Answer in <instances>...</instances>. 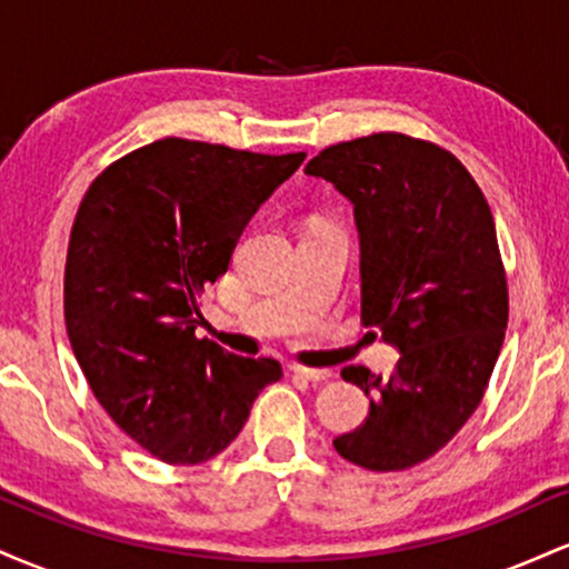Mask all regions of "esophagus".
Wrapping results in <instances>:
<instances>
[{"mask_svg":"<svg viewBox=\"0 0 569 569\" xmlns=\"http://www.w3.org/2000/svg\"><path fill=\"white\" fill-rule=\"evenodd\" d=\"M289 375L297 377V380H305V382H326L331 377V371L329 369L299 367V363H293V367H289Z\"/></svg>","mask_w":569,"mask_h":569,"instance_id":"obj_1","label":"esophagus"}]
</instances>
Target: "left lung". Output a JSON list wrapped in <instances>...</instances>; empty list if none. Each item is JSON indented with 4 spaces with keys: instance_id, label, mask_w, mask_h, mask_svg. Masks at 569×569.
<instances>
[{
    "instance_id": "8db88e82",
    "label": "left lung",
    "mask_w": 569,
    "mask_h": 569,
    "mask_svg": "<svg viewBox=\"0 0 569 569\" xmlns=\"http://www.w3.org/2000/svg\"><path fill=\"white\" fill-rule=\"evenodd\" d=\"M305 173L352 202L361 318L401 352L388 380L342 369L369 417L335 449L367 471H407L466 426L500 356L508 286L492 211L452 152L403 133L326 147Z\"/></svg>"
}]
</instances>
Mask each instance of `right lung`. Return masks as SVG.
<instances>
[{
    "mask_svg": "<svg viewBox=\"0 0 569 569\" xmlns=\"http://www.w3.org/2000/svg\"><path fill=\"white\" fill-rule=\"evenodd\" d=\"M302 160L160 139L84 192L63 276L71 350L107 415L162 462L198 466L230 447L283 375L276 358L234 356L194 329L200 293Z\"/></svg>",
    "mask_w": 569,
    "mask_h": 569,
    "instance_id": "1",
    "label": "right lung"
}]
</instances>
